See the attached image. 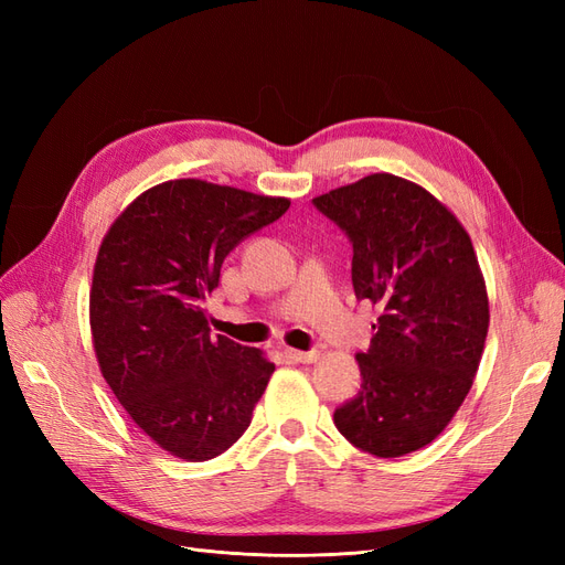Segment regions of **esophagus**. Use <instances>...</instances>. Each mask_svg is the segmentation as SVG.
Listing matches in <instances>:
<instances>
[{"label": "esophagus", "instance_id": "34e87169", "mask_svg": "<svg viewBox=\"0 0 565 565\" xmlns=\"http://www.w3.org/2000/svg\"><path fill=\"white\" fill-rule=\"evenodd\" d=\"M285 355L289 358V361H295V363H313V361H318V351H297V349H287L285 351Z\"/></svg>", "mask_w": 565, "mask_h": 565}]
</instances>
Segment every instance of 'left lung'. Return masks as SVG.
<instances>
[{"label":"left lung","instance_id":"8db88e82","mask_svg":"<svg viewBox=\"0 0 565 565\" xmlns=\"http://www.w3.org/2000/svg\"><path fill=\"white\" fill-rule=\"evenodd\" d=\"M353 247L358 299L380 306L363 384L334 409L351 446L374 457L419 450L465 403L488 334V295L459 221L422 185L372 174L313 200Z\"/></svg>","mask_w":565,"mask_h":565}]
</instances>
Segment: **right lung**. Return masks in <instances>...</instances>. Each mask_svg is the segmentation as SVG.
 Returning a JSON list of instances; mask_svg holds the SVG:
<instances>
[{"instance_id": "1", "label": "right lung", "mask_w": 565, "mask_h": 565, "mask_svg": "<svg viewBox=\"0 0 565 565\" xmlns=\"http://www.w3.org/2000/svg\"><path fill=\"white\" fill-rule=\"evenodd\" d=\"M287 207L231 185L167 181L100 243L89 295L100 372L129 417L181 459L226 452L276 370L256 349L212 337L204 301L226 256Z\"/></svg>"}]
</instances>
